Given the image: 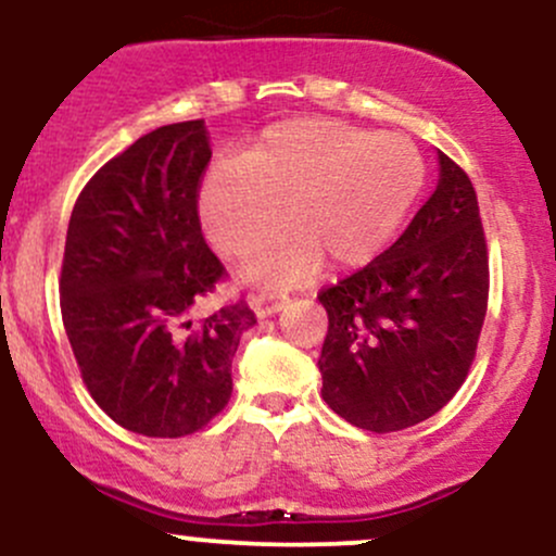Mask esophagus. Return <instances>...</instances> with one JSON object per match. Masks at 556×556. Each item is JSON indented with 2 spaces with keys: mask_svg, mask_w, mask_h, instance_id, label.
Returning <instances> with one entry per match:
<instances>
[{
  "mask_svg": "<svg viewBox=\"0 0 556 556\" xmlns=\"http://www.w3.org/2000/svg\"><path fill=\"white\" fill-rule=\"evenodd\" d=\"M250 306H253L255 316H258V319H266V316H274V314H277V311H282L285 306H288V298H285V295H279V298H274V295H255L253 301H250Z\"/></svg>",
  "mask_w": 556,
  "mask_h": 556,
  "instance_id": "esophagus-1",
  "label": "esophagus"
}]
</instances>
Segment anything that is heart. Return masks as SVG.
<instances>
[{"label": "heart", "mask_w": 556, "mask_h": 556, "mask_svg": "<svg viewBox=\"0 0 556 556\" xmlns=\"http://www.w3.org/2000/svg\"><path fill=\"white\" fill-rule=\"evenodd\" d=\"M425 181L419 150L399 134H375L332 118L271 126L242 155L211 163L198 189V218L213 248L245 255L291 224L242 266L248 282L292 288L316 274L375 258L404 224Z\"/></svg>", "instance_id": "1"}]
</instances>
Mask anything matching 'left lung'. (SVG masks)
I'll return each mask as SVG.
<instances>
[{
	"mask_svg": "<svg viewBox=\"0 0 556 556\" xmlns=\"http://www.w3.org/2000/svg\"><path fill=\"white\" fill-rule=\"evenodd\" d=\"M438 187L404 235L319 292L321 399L371 432L419 425L465 382L488 306V250L469 176L438 152Z\"/></svg>",
	"mask_w": 556,
	"mask_h": 556,
	"instance_id": "8db88e82",
	"label": "left lung"
}]
</instances>
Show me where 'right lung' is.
Returning <instances> with one entry per match:
<instances>
[{"instance_id":"1","label":"right lung","mask_w":556,"mask_h":556,"mask_svg":"<svg viewBox=\"0 0 556 556\" xmlns=\"http://www.w3.org/2000/svg\"><path fill=\"white\" fill-rule=\"evenodd\" d=\"M205 121L161 126L97 170L73 205L60 308L91 399L148 438H181L227 406L231 358L255 325L245 301L200 325L224 277L198 218Z\"/></svg>"}]
</instances>
